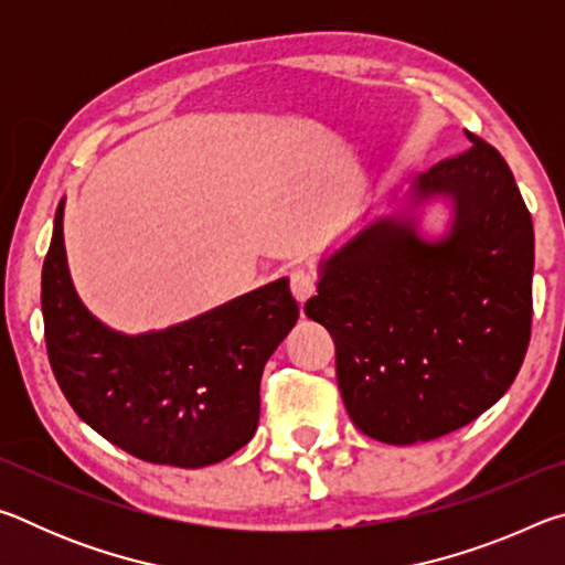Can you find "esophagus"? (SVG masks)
Listing matches in <instances>:
<instances>
[{
    "label": "esophagus",
    "instance_id": "34e87169",
    "mask_svg": "<svg viewBox=\"0 0 565 565\" xmlns=\"http://www.w3.org/2000/svg\"><path fill=\"white\" fill-rule=\"evenodd\" d=\"M291 294L299 303H306L317 294V276L309 269H296L291 271Z\"/></svg>",
    "mask_w": 565,
    "mask_h": 565
}]
</instances>
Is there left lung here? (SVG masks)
I'll return each instance as SVG.
<instances>
[{
    "instance_id": "8db88e82",
    "label": "left lung",
    "mask_w": 565,
    "mask_h": 565,
    "mask_svg": "<svg viewBox=\"0 0 565 565\" xmlns=\"http://www.w3.org/2000/svg\"><path fill=\"white\" fill-rule=\"evenodd\" d=\"M471 149L438 161L408 206L379 216L319 264L306 317L337 343L341 398L359 431L408 446L471 424L519 374L531 339L533 222L509 164ZM452 202L441 239L413 209Z\"/></svg>"
}]
</instances>
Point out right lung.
Here are the masks:
<instances>
[{
    "mask_svg": "<svg viewBox=\"0 0 565 565\" xmlns=\"http://www.w3.org/2000/svg\"><path fill=\"white\" fill-rule=\"evenodd\" d=\"M64 202L42 269L46 353L84 424L149 463L202 468L252 441L266 361L299 319L289 279H276L164 331L119 333L74 291Z\"/></svg>",
    "mask_w": 565,
    "mask_h": 565,
    "instance_id": "1",
    "label": "right lung"
}]
</instances>
